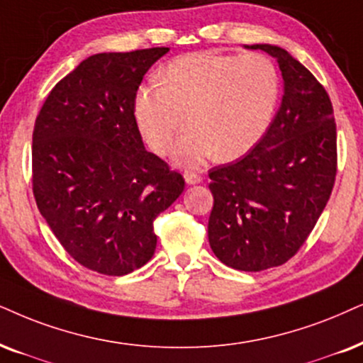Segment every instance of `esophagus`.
<instances>
[{
  "label": "esophagus",
  "instance_id": "obj_1",
  "mask_svg": "<svg viewBox=\"0 0 363 363\" xmlns=\"http://www.w3.org/2000/svg\"><path fill=\"white\" fill-rule=\"evenodd\" d=\"M184 179H186V184H189V186H194V184H199V182H203V177H201L199 174H194V172H186Z\"/></svg>",
  "mask_w": 363,
  "mask_h": 363
}]
</instances>
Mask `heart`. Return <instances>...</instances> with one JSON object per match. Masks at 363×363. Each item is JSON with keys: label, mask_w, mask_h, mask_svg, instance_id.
Wrapping results in <instances>:
<instances>
[{"label": "heart", "mask_w": 363, "mask_h": 363, "mask_svg": "<svg viewBox=\"0 0 363 363\" xmlns=\"http://www.w3.org/2000/svg\"><path fill=\"white\" fill-rule=\"evenodd\" d=\"M279 99V75L261 53L197 52L172 60L160 82L139 89L134 116L155 154L166 155L179 132L177 166L197 167L216 154L235 160L253 150L272 125Z\"/></svg>", "instance_id": "obj_1"}]
</instances>
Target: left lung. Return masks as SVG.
I'll use <instances>...</instances> for the list:
<instances>
[{"label": "left lung", "instance_id": "1", "mask_svg": "<svg viewBox=\"0 0 363 363\" xmlns=\"http://www.w3.org/2000/svg\"><path fill=\"white\" fill-rule=\"evenodd\" d=\"M278 62L283 99L253 150L209 171L213 253L241 272L286 263L315 228L337 174V125L328 94L310 70L274 45H245Z\"/></svg>", "mask_w": 363, "mask_h": 363}]
</instances>
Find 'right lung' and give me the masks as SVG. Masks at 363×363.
Returning <instances> with one entry per match:
<instances>
[{
    "instance_id": "add662e5",
    "label": "right lung",
    "mask_w": 363,
    "mask_h": 363,
    "mask_svg": "<svg viewBox=\"0 0 363 363\" xmlns=\"http://www.w3.org/2000/svg\"><path fill=\"white\" fill-rule=\"evenodd\" d=\"M169 48L97 53L60 80L33 130V194L60 245L108 277L154 256V219L184 179L142 142L134 116L144 75Z\"/></svg>"
}]
</instances>
